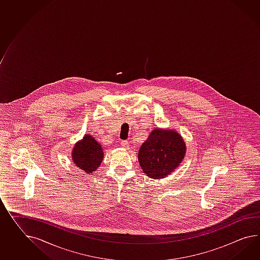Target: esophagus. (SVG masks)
Instances as JSON below:
<instances>
[{"mask_svg":"<svg viewBox=\"0 0 260 260\" xmlns=\"http://www.w3.org/2000/svg\"><path fill=\"white\" fill-rule=\"evenodd\" d=\"M128 141L127 140H121L120 141V144H121V146L123 147V148H125V149H128Z\"/></svg>","mask_w":260,"mask_h":260,"instance_id":"esophagus-1","label":"esophagus"}]
</instances>
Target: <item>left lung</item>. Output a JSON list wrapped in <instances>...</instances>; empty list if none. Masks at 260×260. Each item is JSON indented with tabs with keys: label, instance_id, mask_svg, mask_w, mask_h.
<instances>
[{
	"label": "left lung",
	"instance_id": "8db88e82",
	"mask_svg": "<svg viewBox=\"0 0 260 260\" xmlns=\"http://www.w3.org/2000/svg\"><path fill=\"white\" fill-rule=\"evenodd\" d=\"M186 144L174 130L155 128L139 151V162L143 173L153 179L170 175L185 158Z\"/></svg>",
	"mask_w": 260,
	"mask_h": 260
}]
</instances>
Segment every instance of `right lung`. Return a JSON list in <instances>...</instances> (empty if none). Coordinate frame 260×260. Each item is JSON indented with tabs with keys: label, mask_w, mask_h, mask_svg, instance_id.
I'll use <instances>...</instances> for the list:
<instances>
[{
	"label": "right lung",
	"mask_w": 260,
	"mask_h": 260,
	"mask_svg": "<svg viewBox=\"0 0 260 260\" xmlns=\"http://www.w3.org/2000/svg\"><path fill=\"white\" fill-rule=\"evenodd\" d=\"M104 155L101 144L88 134H86L83 140L74 145L72 152V157L75 166L80 168L87 174L93 173L100 167Z\"/></svg>",
	"instance_id": "add662e5"
}]
</instances>
